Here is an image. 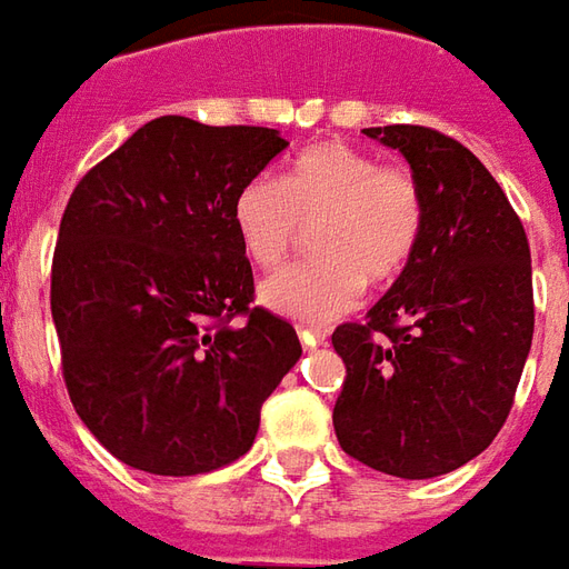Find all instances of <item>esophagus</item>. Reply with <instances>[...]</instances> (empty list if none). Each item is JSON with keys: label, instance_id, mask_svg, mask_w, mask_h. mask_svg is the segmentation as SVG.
Segmentation results:
<instances>
[{"label": "esophagus", "instance_id": "1", "mask_svg": "<svg viewBox=\"0 0 569 569\" xmlns=\"http://www.w3.org/2000/svg\"><path fill=\"white\" fill-rule=\"evenodd\" d=\"M298 339L305 348H317V345H323L326 332L323 329H311V326H298Z\"/></svg>", "mask_w": 569, "mask_h": 569}]
</instances>
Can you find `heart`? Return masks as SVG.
Instances as JSON below:
<instances>
[{"instance_id": "obj_1", "label": "heart", "mask_w": 569, "mask_h": 569, "mask_svg": "<svg viewBox=\"0 0 569 569\" xmlns=\"http://www.w3.org/2000/svg\"><path fill=\"white\" fill-rule=\"evenodd\" d=\"M243 256L271 271L313 224L317 258L268 277L258 298L298 323H326L351 311L363 286L403 273L425 228L422 190L407 169L381 166L348 144H317L286 162L277 181L249 178L230 202Z\"/></svg>"}]
</instances>
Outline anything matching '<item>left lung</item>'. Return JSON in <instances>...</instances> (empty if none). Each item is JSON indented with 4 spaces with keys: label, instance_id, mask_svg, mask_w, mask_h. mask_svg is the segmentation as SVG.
I'll return each instance as SVG.
<instances>
[{
    "label": "left lung",
    "instance_id": "1",
    "mask_svg": "<svg viewBox=\"0 0 569 569\" xmlns=\"http://www.w3.org/2000/svg\"><path fill=\"white\" fill-rule=\"evenodd\" d=\"M400 150L422 190L419 249L395 286L345 323L341 450L381 475L428 480L487 450L533 345L530 243L483 162L425 126L363 129Z\"/></svg>",
    "mask_w": 569,
    "mask_h": 569
}]
</instances>
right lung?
<instances>
[{
	"label": "right lung",
	"instance_id": "1",
	"mask_svg": "<svg viewBox=\"0 0 569 569\" xmlns=\"http://www.w3.org/2000/svg\"><path fill=\"white\" fill-rule=\"evenodd\" d=\"M286 147L261 126L150 119L67 202L51 264L63 381L119 462L190 478L256 443L301 345L283 317L249 308L230 202Z\"/></svg>",
	"mask_w": 569,
	"mask_h": 569
}]
</instances>
